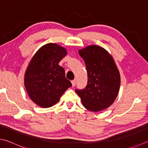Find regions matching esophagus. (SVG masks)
Returning <instances> with one entry per match:
<instances>
[{
  "label": "esophagus",
  "mask_w": 148,
  "mask_h": 148,
  "mask_svg": "<svg viewBox=\"0 0 148 148\" xmlns=\"http://www.w3.org/2000/svg\"><path fill=\"white\" fill-rule=\"evenodd\" d=\"M71 83H72V87H74L75 85H76V80H72V81H71Z\"/></svg>",
  "instance_id": "34e87169"
}]
</instances>
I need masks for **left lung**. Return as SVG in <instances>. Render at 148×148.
Wrapping results in <instances>:
<instances>
[{"instance_id":"left-lung-1","label":"left lung","mask_w":148,"mask_h":148,"mask_svg":"<svg viewBox=\"0 0 148 148\" xmlns=\"http://www.w3.org/2000/svg\"><path fill=\"white\" fill-rule=\"evenodd\" d=\"M88 74L86 87L75 91L88 110L99 112L112 105L119 90L121 77L117 65L108 52L97 45L79 50Z\"/></svg>"}]
</instances>
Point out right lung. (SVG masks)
Listing matches in <instances>:
<instances>
[{"label":"right lung","instance_id":"add662e5","mask_svg":"<svg viewBox=\"0 0 148 148\" xmlns=\"http://www.w3.org/2000/svg\"><path fill=\"white\" fill-rule=\"evenodd\" d=\"M66 54L64 47L47 43L38 50L29 63L24 85L31 99L40 107L55 105L72 86L65 77L64 69L58 65Z\"/></svg>","mask_w":148,"mask_h":148}]
</instances>
